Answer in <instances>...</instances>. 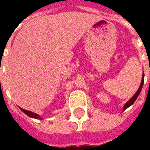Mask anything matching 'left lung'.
<instances>
[{
	"label": "left lung",
	"mask_w": 150,
	"mask_h": 150,
	"mask_svg": "<svg viewBox=\"0 0 150 150\" xmlns=\"http://www.w3.org/2000/svg\"><path fill=\"white\" fill-rule=\"evenodd\" d=\"M144 77H145V75H144V74H143V75H142V83H141V85H140V87H139L138 90H137V91L136 92V94L132 96V99H130L127 103L125 104V107H124V110H125L126 108H128L129 107V106H131L134 102H135V100H137V98L138 97L139 94H140V92H141V91H142V87H143V84H144Z\"/></svg>",
	"instance_id": "1"
}]
</instances>
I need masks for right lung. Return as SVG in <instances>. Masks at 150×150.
<instances>
[{
	"label": "right lung",
	"instance_id": "1",
	"mask_svg": "<svg viewBox=\"0 0 150 150\" xmlns=\"http://www.w3.org/2000/svg\"><path fill=\"white\" fill-rule=\"evenodd\" d=\"M21 110L23 112H25L27 116H30V117H33V118H36V119H40L42 120V118L40 117L38 114H36V113H34L32 112H30V111H27V110H25V109H23V108H21Z\"/></svg>",
	"mask_w": 150,
	"mask_h": 150
}]
</instances>
